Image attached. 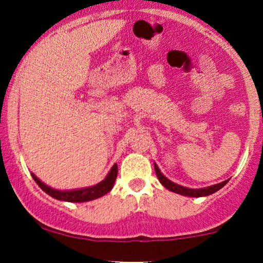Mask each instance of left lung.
<instances>
[{
    "mask_svg": "<svg viewBox=\"0 0 263 263\" xmlns=\"http://www.w3.org/2000/svg\"><path fill=\"white\" fill-rule=\"evenodd\" d=\"M155 170H156V174L157 177H158L159 182H161L163 185L165 186L168 190H171V192H174V193H178V194H182V195H185V197H195V198H199V197H206V195H210L213 194V193L218 192L219 189H221L222 186L225 185L226 183H228V180H225V182L222 183H219V184H215V185H211V186H208V188H201V189H190V188H185V186H182V185H178V184L171 182L170 179H167L163 174L161 173V171L158 170V167L155 164Z\"/></svg>",
    "mask_w": 263,
    "mask_h": 263,
    "instance_id": "1",
    "label": "left lung"
}]
</instances>
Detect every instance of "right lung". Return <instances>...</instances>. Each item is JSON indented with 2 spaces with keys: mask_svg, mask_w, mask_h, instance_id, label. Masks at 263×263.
<instances>
[{
  "mask_svg": "<svg viewBox=\"0 0 263 263\" xmlns=\"http://www.w3.org/2000/svg\"><path fill=\"white\" fill-rule=\"evenodd\" d=\"M32 177L33 179L35 180V183L41 186L42 190H44V192L47 193V194H49L50 197L58 199V200L70 201V203H83V201H89L93 200V199L96 198H100L112 189L114 183L117 177V164H114V167L111 168L107 177L105 178L102 182L96 184V185L79 190H70V192H62V190L53 189L50 188V186L45 185L44 183H42L34 174H32Z\"/></svg>",
  "mask_w": 263,
  "mask_h": 263,
  "instance_id": "right-lung-1",
  "label": "right lung"
}]
</instances>
